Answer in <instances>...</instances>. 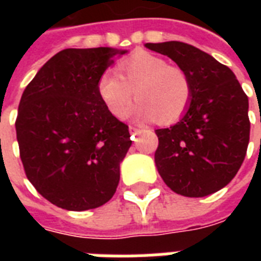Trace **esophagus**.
<instances>
[{
  "label": "esophagus",
  "mask_w": 261,
  "mask_h": 261,
  "mask_svg": "<svg viewBox=\"0 0 261 261\" xmlns=\"http://www.w3.org/2000/svg\"><path fill=\"white\" fill-rule=\"evenodd\" d=\"M130 133L133 135H137L141 133V128H138V127H135V126H130Z\"/></svg>",
  "instance_id": "34e87169"
}]
</instances>
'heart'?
<instances>
[{
    "instance_id": "1",
    "label": "heart",
    "mask_w": 261,
    "mask_h": 261,
    "mask_svg": "<svg viewBox=\"0 0 261 261\" xmlns=\"http://www.w3.org/2000/svg\"><path fill=\"white\" fill-rule=\"evenodd\" d=\"M118 72L107 71L97 84L98 96L115 118H126L133 100L138 98L135 115L142 120L157 119L169 124L186 114L192 100L190 75L167 59L138 51L118 63Z\"/></svg>"
}]
</instances>
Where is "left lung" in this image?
Masks as SVG:
<instances>
[{
    "instance_id": "obj_1",
    "label": "left lung",
    "mask_w": 261,
    "mask_h": 261,
    "mask_svg": "<svg viewBox=\"0 0 261 261\" xmlns=\"http://www.w3.org/2000/svg\"><path fill=\"white\" fill-rule=\"evenodd\" d=\"M190 75L192 100L180 122L159 128L154 161L173 192L188 198L214 194L244 163L251 122L248 96L227 66L181 42L146 43Z\"/></svg>"
}]
</instances>
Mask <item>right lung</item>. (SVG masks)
I'll list each match as a JSON object with an SVG mask.
<instances>
[{"instance_id":"obj_1","label":"right lung","mask_w":261,"mask_h":261,"mask_svg":"<svg viewBox=\"0 0 261 261\" xmlns=\"http://www.w3.org/2000/svg\"><path fill=\"white\" fill-rule=\"evenodd\" d=\"M118 53L126 51H59L22 92L16 135L24 172L43 198L65 210L96 208L116 192L130 133L102 104L97 84Z\"/></svg>"}]
</instances>
